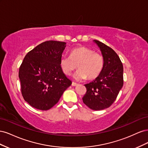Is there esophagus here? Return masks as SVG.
<instances>
[{
    "instance_id": "obj_1",
    "label": "esophagus",
    "mask_w": 148,
    "mask_h": 148,
    "mask_svg": "<svg viewBox=\"0 0 148 148\" xmlns=\"http://www.w3.org/2000/svg\"><path fill=\"white\" fill-rule=\"evenodd\" d=\"M78 84V83H75V82H72V84H71V85H72L73 86H77Z\"/></svg>"
}]
</instances>
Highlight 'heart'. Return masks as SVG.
I'll use <instances>...</instances> for the list:
<instances>
[{"label": "heart", "instance_id": "heart-1", "mask_svg": "<svg viewBox=\"0 0 148 148\" xmlns=\"http://www.w3.org/2000/svg\"><path fill=\"white\" fill-rule=\"evenodd\" d=\"M104 57L98 52L86 47H79L72 49L70 56H62L60 66L65 75H70L77 68L79 69L73 75V78L82 80L88 77L93 79L99 76L104 68Z\"/></svg>", "mask_w": 148, "mask_h": 148}]
</instances>
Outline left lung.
<instances>
[{
	"label": "left lung",
	"instance_id": "obj_1",
	"mask_svg": "<svg viewBox=\"0 0 148 148\" xmlns=\"http://www.w3.org/2000/svg\"><path fill=\"white\" fill-rule=\"evenodd\" d=\"M93 42L100 49L104 65L95 80L84 84L87 91L83 101L91 109L101 110L109 107L117 98L123 84V68L119 56L112 49L97 40Z\"/></svg>",
	"mask_w": 148,
	"mask_h": 148
}]
</instances>
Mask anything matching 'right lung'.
<instances>
[{
	"instance_id": "add662e5",
	"label": "right lung",
	"mask_w": 148,
	"mask_h": 148,
	"mask_svg": "<svg viewBox=\"0 0 148 148\" xmlns=\"http://www.w3.org/2000/svg\"><path fill=\"white\" fill-rule=\"evenodd\" d=\"M66 42L48 41L39 44L25 57L19 69L21 93L26 102L39 110L56 104L71 84L60 66Z\"/></svg>"
}]
</instances>
